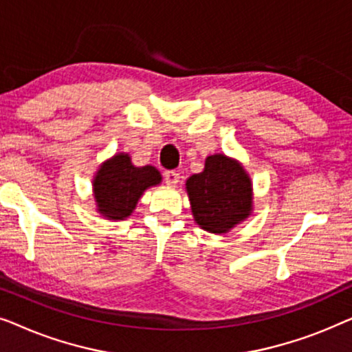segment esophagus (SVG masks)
Returning <instances> with one entry per match:
<instances>
[{
	"instance_id": "obj_1",
	"label": "esophagus",
	"mask_w": 352,
	"mask_h": 352,
	"mask_svg": "<svg viewBox=\"0 0 352 352\" xmlns=\"http://www.w3.org/2000/svg\"><path fill=\"white\" fill-rule=\"evenodd\" d=\"M179 179L181 176L177 171H165V182L168 186H176Z\"/></svg>"
}]
</instances>
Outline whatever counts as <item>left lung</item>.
<instances>
[{
	"label": "left lung",
	"instance_id": "1",
	"mask_svg": "<svg viewBox=\"0 0 352 352\" xmlns=\"http://www.w3.org/2000/svg\"><path fill=\"white\" fill-rule=\"evenodd\" d=\"M194 221L206 232L226 234L253 213V182L242 163L224 153L206 157L201 173L186 181Z\"/></svg>",
	"mask_w": 352,
	"mask_h": 352
}]
</instances>
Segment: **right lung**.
<instances>
[{
  "instance_id": "obj_1",
  "label": "right lung",
  "mask_w": 352,
  "mask_h": 352,
  "mask_svg": "<svg viewBox=\"0 0 352 352\" xmlns=\"http://www.w3.org/2000/svg\"><path fill=\"white\" fill-rule=\"evenodd\" d=\"M160 182L162 175L155 166H136L129 153H115L100 163L93 177L96 211L109 221L126 219L144 192Z\"/></svg>"
}]
</instances>
